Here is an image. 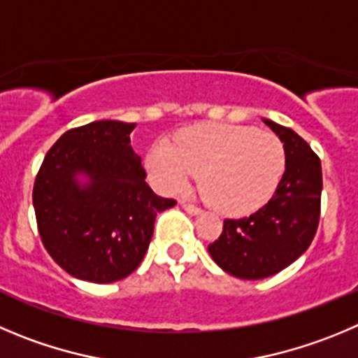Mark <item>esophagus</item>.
<instances>
[{"instance_id": "esophagus-1", "label": "esophagus", "mask_w": 358, "mask_h": 358, "mask_svg": "<svg viewBox=\"0 0 358 358\" xmlns=\"http://www.w3.org/2000/svg\"><path fill=\"white\" fill-rule=\"evenodd\" d=\"M182 206H183V210H185L187 213H190V215H198V213H201V208H198L196 205H190V203L183 201Z\"/></svg>"}]
</instances>
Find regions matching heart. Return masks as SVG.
Here are the masks:
<instances>
[{
	"label": "heart",
	"mask_w": 358,
	"mask_h": 358,
	"mask_svg": "<svg viewBox=\"0 0 358 358\" xmlns=\"http://www.w3.org/2000/svg\"><path fill=\"white\" fill-rule=\"evenodd\" d=\"M152 182L178 192L199 173L206 201L224 215H247L273 196L285 171L275 134L249 125L205 123L182 130L175 143L159 141L146 157Z\"/></svg>",
	"instance_id": "b5f03b06"
}]
</instances>
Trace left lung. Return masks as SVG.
Here are the masks:
<instances>
[{
	"instance_id": "obj_1",
	"label": "left lung",
	"mask_w": 358,
	"mask_h": 358,
	"mask_svg": "<svg viewBox=\"0 0 358 358\" xmlns=\"http://www.w3.org/2000/svg\"><path fill=\"white\" fill-rule=\"evenodd\" d=\"M285 143L286 169L272 199L243 219H226L208 245L213 262L238 279H265L309 249L320 222L322 164L295 130L263 120Z\"/></svg>"
}]
</instances>
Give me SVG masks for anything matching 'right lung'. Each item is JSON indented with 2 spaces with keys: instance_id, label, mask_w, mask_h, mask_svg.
Listing matches in <instances>:
<instances>
[{
  "instance_id": "obj_1",
  "label": "right lung",
  "mask_w": 358,
  "mask_h": 358,
  "mask_svg": "<svg viewBox=\"0 0 358 358\" xmlns=\"http://www.w3.org/2000/svg\"><path fill=\"white\" fill-rule=\"evenodd\" d=\"M136 123L100 120L51 146L33 185L43 247L70 275L106 285L130 275L148 250L157 213L176 205L145 182L130 146ZM89 180L79 182L77 175Z\"/></svg>"
}]
</instances>
